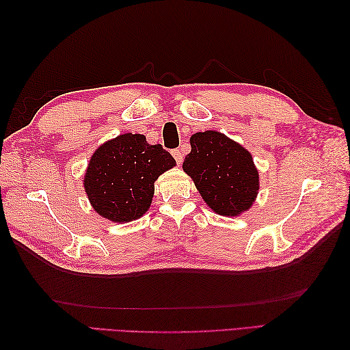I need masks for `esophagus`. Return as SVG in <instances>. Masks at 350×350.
I'll use <instances>...</instances> for the list:
<instances>
[{
	"instance_id": "34e87169",
	"label": "esophagus",
	"mask_w": 350,
	"mask_h": 350,
	"mask_svg": "<svg viewBox=\"0 0 350 350\" xmlns=\"http://www.w3.org/2000/svg\"><path fill=\"white\" fill-rule=\"evenodd\" d=\"M171 154H173V158L176 159V162L180 165L182 161H183V153L180 150H173V152H171Z\"/></svg>"
}]
</instances>
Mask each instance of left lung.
I'll return each mask as SVG.
<instances>
[{"instance_id":"left-lung-1","label":"left lung","mask_w":350,"mask_h":350,"mask_svg":"<svg viewBox=\"0 0 350 350\" xmlns=\"http://www.w3.org/2000/svg\"><path fill=\"white\" fill-rule=\"evenodd\" d=\"M191 153L183 171L200 196L222 217H239L254 204L260 182L251 153L218 131L197 132L189 138Z\"/></svg>"}]
</instances>
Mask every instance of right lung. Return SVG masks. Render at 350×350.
Returning a JSON list of instances; mask_svg holds the SVG:
<instances>
[{"instance_id": "add662e5", "label": "right lung", "mask_w": 350, "mask_h": 350, "mask_svg": "<svg viewBox=\"0 0 350 350\" xmlns=\"http://www.w3.org/2000/svg\"><path fill=\"white\" fill-rule=\"evenodd\" d=\"M176 161L161 144H148L141 133H122L96 148L84 174V189L102 218L131 222L152 204L154 182Z\"/></svg>"}]
</instances>
